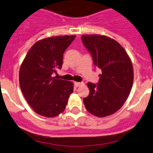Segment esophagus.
I'll list each match as a JSON object with an SVG mask.
<instances>
[{"label":"esophagus","mask_w":153,"mask_h":153,"mask_svg":"<svg viewBox=\"0 0 153 153\" xmlns=\"http://www.w3.org/2000/svg\"><path fill=\"white\" fill-rule=\"evenodd\" d=\"M74 84H75V87H79V86L82 85L83 83L82 82H75L74 83Z\"/></svg>","instance_id":"esophagus-1"}]
</instances>
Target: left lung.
Instances as JSON below:
<instances>
[{"label":"left lung","instance_id":"1","mask_svg":"<svg viewBox=\"0 0 153 153\" xmlns=\"http://www.w3.org/2000/svg\"><path fill=\"white\" fill-rule=\"evenodd\" d=\"M81 39L95 66L102 70L97 85L87 84L90 93L83 99L84 106L98 117L110 116L120 109L129 96L134 81L132 63L123 47L111 37L87 34Z\"/></svg>","mask_w":153,"mask_h":153}]
</instances>
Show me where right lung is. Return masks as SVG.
<instances>
[{
	"mask_svg": "<svg viewBox=\"0 0 153 153\" xmlns=\"http://www.w3.org/2000/svg\"><path fill=\"white\" fill-rule=\"evenodd\" d=\"M76 36H60L37 41L30 48L19 70L24 97L36 114L54 117L63 112L73 92L72 81L54 77L63 65V53Z\"/></svg>",
	"mask_w": 153,
	"mask_h": 153,
	"instance_id": "right-lung-1",
	"label": "right lung"
}]
</instances>
